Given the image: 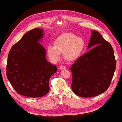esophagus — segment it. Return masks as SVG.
Masks as SVG:
<instances>
[{"mask_svg": "<svg viewBox=\"0 0 122 122\" xmlns=\"http://www.w3.org/2000/svg\"><path fill=\"white\" fill-rule=\"evenodd\" d=\"M66 68V66H63V65H61L59 67V69H60V70H62V69H64Z\"/></svg>", "mask_w": 122, "mask_h": 122, "instance_id": "34e87169", "label": "esophagus"}]
</instances>
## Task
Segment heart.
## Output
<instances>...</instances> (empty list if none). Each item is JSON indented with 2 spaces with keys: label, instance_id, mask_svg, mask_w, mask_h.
I'll use <instances>...</instances> for the list:
<instances>
[{
  "label": "heart",
  "instance_id": "heart-1",
  "mask_svg": "<svg viewBox=\"0 0 122 122\" xmlns=\"http://www.w3.org/2000/svg\"><path fill=\"white\" fill-rule=\"evenodd\" d=\"M85 45L82 37L73 33H63L54 41V46L47 47V55L52 62H56L63 52V56L68 61H74L81 54Z\"/></svg>",
  "mask_w": 122,
  "mask_h": 122
}]
</instances>
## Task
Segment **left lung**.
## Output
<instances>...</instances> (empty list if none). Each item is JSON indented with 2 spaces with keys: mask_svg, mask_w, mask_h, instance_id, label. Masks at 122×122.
Returning a JSON list of instances; mask_svg holds the SVG:
<instances>
[{
  "mask_svg": "<svg viewBox=\"0 0 122 122\" xmlns=\"http://www.w3.org/2000/svg\"><path fill=\"white\" fill-rule=\"evenodd\" d=\"M87 53L80 56L70 67L72 73L71 89L82 97H92L106 92L116 69L111 44L96 30L92 31Z\"/></svg>",
  "mask_w": 122,
  "mask_h": 122,
  "instance_id": "1",
  "label": "left lung"
}]
</instances>
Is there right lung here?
Listing matches in <instances>:
<instances>
[{
    "label": "right lung",
    "mask_w": 122,
    "mask_h": 122,
    "mask_svg": "<svg viewBox=\"0 0 122 122\" xmlns=\"http://www.w3.org/2000/svg\"><path fill=\"white\" fill-rule=\"evenodd\" d=\"M43 30L35 28L23 35L11 48L8 56L6 76L18 94L41 97L50 90L49 80L57 67L46 59L45 49L39 42Z\"/></svg>",
    "instance_id": "add662e5"
}]
</instances>
